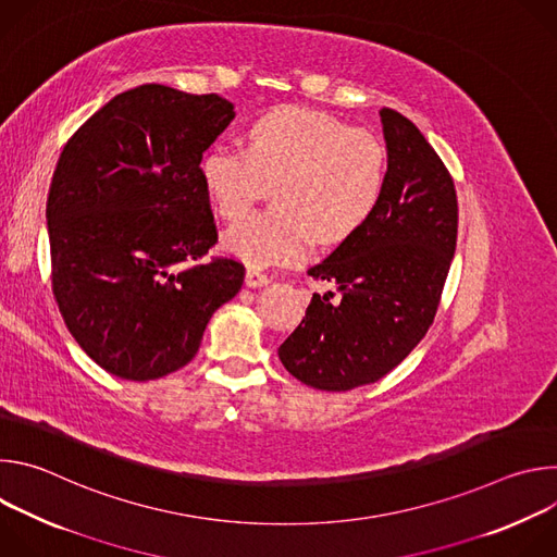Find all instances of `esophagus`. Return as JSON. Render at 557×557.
<instances>
[{
  "label": "esophagus",
  "instance_id": "1",
  "mask_svg": "<svg viewBox=\"0 0 557 557\" xmlns=\"http://www.w3.org/2000/svg\"><path fill=\"white\" fill-rule=\"evenodd\" d=\"M269 282H271V277L267 273H262L258 267H249L247 269V286L258 288V286H264Z\"/></svg>",
  "mask_w": 557,
  "mask_h": 557
}]
</instances>
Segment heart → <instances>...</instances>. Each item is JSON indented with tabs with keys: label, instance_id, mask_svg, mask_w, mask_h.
Here are the masks:
<instances>
[{
	"label": "heart",
	"instance_id": "b5f03b06",
	"mask_svg": "<svg viewBox=\"0 0 557 557\" xmlns=\"http://www.w3.org/2000/svg\"><path fill=\"white\" fill-rule=\"evenodd\" d=\"M200 178L226 220L243 218L273 185L275 207L231 226L224 247L253 267L293 264L314 240L339 245L368 222L385 185V149L370 129L284 106L249 125L247 149L211 145Z\"/></svg>",
	"mask_w": 557,
	"mask_h": 557
}]
</instances>
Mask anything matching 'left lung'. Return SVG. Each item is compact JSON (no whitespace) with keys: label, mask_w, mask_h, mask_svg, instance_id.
Listing matches in <instances>:
<instances>
[{"label":"left lung","mask_w":557,"mask_h":557,"mask_svg":"<svg viewBox=\"0 0 557 557\" xmlns=\"http://www.w3.org/2000/svg\"><path fill=\"white\" fill-rule=\"evenodd\" d=\"M379 114L387 147L381 200L355 235L308 269L337 293H314L277 350L295 379L326 392L374 383L417 348L456 251L451 174L410 119L389 108Z\"/></svg>","instance_id":"1"}]
</instances>
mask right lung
I'll return each instance as SVG.
<instances>
[{"label": "right lung", "instance_id": "1", "mask_svg": "<svg viewBox=\"0 0 557 557\" xmlns=\"http://www.w3.org/2000/svg\"><path fill=\"white\" fill-rule=\"evenodd\" d=\"M233 116L218 95L147 84L63 145L46 205L52 293L70 335L114 376L187 366L243 288V262H200L218 243L200 158Z\"/></svg>", "mask_w": 557, "mask_h": 557}]
</instances>
